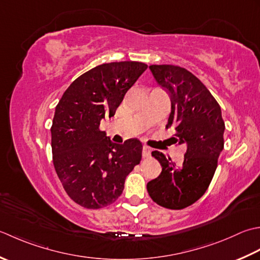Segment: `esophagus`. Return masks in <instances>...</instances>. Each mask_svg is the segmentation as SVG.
Returning <instances> with one entry per match:
<instances>
[{
    "label": "esophagus",
    "mask_w": 260,
    "mask_h": 260,
    "mask_svg": "<svg viewBox=\"0 0 260 260\" xmlns=\"http://www.w3.org/2000/svg\"><path fill=\"white\" fill-rule=\"evenodd\" d=\"M150 153H151L150 148L147 147V146H144V148H142V157L148 158L150 156Z\"/></svg>",
    "instance_id": "1"
}]
</instances>
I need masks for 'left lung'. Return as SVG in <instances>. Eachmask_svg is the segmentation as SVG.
<instances>
[{"instance_id": "left-lung-1", "label": "left lung", "mask_w": 260, "mask_h": 260, "mask_svg": "<svg viewBox=\"0 0 260 260\" xmlns=\"http://www.w3.org/2000/svg\"><path fill=\"white\" fill-rule=\"evenodd\" d=\"M149 68L171 96L172 112L166 129L173 128L174 139L187 149L181 166L160 151L151 152L162 169L147 184V190L162 208L182 210L197 202L213 178L224 146V121L219 103L192 73L174 65Z\"/></svg>"}]
</instances>
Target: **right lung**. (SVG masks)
Wrapping results in <instances>:
<instances>
[{
	"label": "right lung",
	"instance_id": "obj_1",
	"mask_svg": "<svg viewBox=\"0 0 260 260\" xmlns=\"http://www.w3.org/2000/svg\"><path fill=\"white\" fill-rule=\"evenodd\" d=\"M147 67L139 61L102 63L77 77L57 104L50 129L52 161L67 195L83 208L112 204L141 160L139 140L114 144L100 124L115 114Z\"/></svg>",
	"mask_w": 260,
	"mask_h": 260
}]
</instances>
